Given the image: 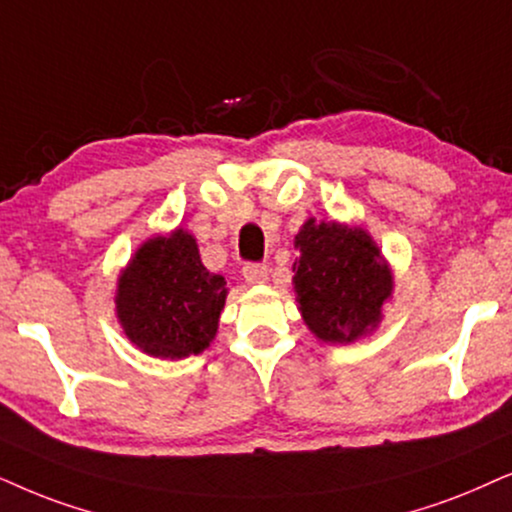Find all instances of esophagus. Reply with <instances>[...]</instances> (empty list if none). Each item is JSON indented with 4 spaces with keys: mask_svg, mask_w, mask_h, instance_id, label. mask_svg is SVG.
Wrapping results in <instances>:
<instances>
[{
    "mask_svg": "<svg viewBox=\"0 0 512 512\" xmlns=\"http://www.w3.org/2000/svg\"><path fill=\"white\" fill-rule=\"evenodd\" d=\"M243 278L250 283V286H260V283H267L269 269L264 267V264H245Z\"/></svg>",
    "mask_w": 512,
    "mask_h": 512,
    "instance_id": "obj_1",
    "label": "esophagus"
}]
</instances>
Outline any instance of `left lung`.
Masks as SVG:
<instances>
[{
  "label": "left lung",
  "mask_w": 512,
  "mask_h": 512,
  "mask_svg": "<svg viewBox=\"0 0 512 512\" xmlns=\"http://www.w3.org/2000/svg\"><path fill=\"white\" fill-rule=\"evenodd\" d=\"M295 300L316 338L349 345L371 335L392 300L394 274L361 226L309 217L295 236Z\"/></svg>",
  "instance_id": "obj_1"
}]
</instances>
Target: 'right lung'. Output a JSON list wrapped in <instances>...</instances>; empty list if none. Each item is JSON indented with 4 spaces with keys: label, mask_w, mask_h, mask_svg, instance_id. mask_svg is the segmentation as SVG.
<instances>
[{
    "label": "right lung",
    "mask_w": 512,
    "mask_h": 512,
    "mask_svg": "<svg viewBox=\"0 0 512 512\" xmlns=\"http://www.w3.org/2000/svg\"><path fill=\"white\" fill-rule=\"evenodd\" d=\"M226 295L224 276L200 262L196 236L172 229L134 250L115 288V316L148 357L186 359L210 347Z\"/></svg>",
    "instance_id": "obj_1"
}]
</instances>
